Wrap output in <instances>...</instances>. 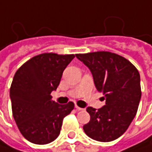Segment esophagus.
<instances>
[{
	"mask_svg": "<svg viewBox=\"0 0 152 152\" xmlns=\"http://www.w3.org/2000/svg\"><path fill=\"white\" fill-rule=\"evenodd\" d=\"M75 107H76V109L77 110V111H81V110H83V108L79 107V106H77V105H76V106H75Z\"/></svg>",
	"mask_w": 152,
	"mask_h": 152,
	"instance_id": "34e87169",
	"label": "esophagus"
}]
</instances>
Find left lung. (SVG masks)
<instances>
[{
  "label": "left lung",
  "mask_w": 152,
  "mask_h": 152,
  "mask_svg": "<svg viewBox=\"0 0 152 152\" xmlns=\"http://www.w3.org/2000/svg\"><path fill=\"white\" fill-rule=\"evenodd\" d=\"M76 56L90 69L97 90L106 99V105L98 110L86 109L91 120L83 130L93 140L113 141L125 133L137 114L142 95L139 72L129 60L114 53L99 51Z\"/></svg>",
  "instance_id": "8db88e82"
}]
</instances>
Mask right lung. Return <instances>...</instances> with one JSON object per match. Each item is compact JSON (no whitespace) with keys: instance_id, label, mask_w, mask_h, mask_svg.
<instances>
[{"instance_id":"obj_1","label":"right lung","mask_w":152,"mask_h":152,"mask_svg":"<svg viewBox=\"0 0 152 152\" xmlns=\"http://www.w3.org/2000/svg\"><path fill=\"white\" fill-rule=\"evenodd\" d=\"M74 57L45 53L32 57L16 70L10 91L12 114L19 131L29 142L46 144L54 141L64 117L74 109L73 102L60 105L51 96Z\"/></svg>"}]
</instances>
